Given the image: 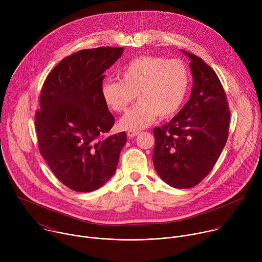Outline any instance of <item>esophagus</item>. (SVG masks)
Returning <instances> with one entry per match:
<instances>
[{"label": "esophagus", "instance_id": "34e87169", "mask_svg": "<svg viewBox=\"0 0 262 262\" xmlns=\"http://www.w3.org/2000/svg\"><path fill=\"white\" fill-rule=\"evenodd\" d=\"M139 134H140V130H138V129H129V130L127 132V136H128L129 138H134V137L138 136Z\"/></svg>", "mask_w": 262, "mask_h": 262}]
</instances>
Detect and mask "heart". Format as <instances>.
Returning <instances> with one entry per match:
<instances>
[{
    "mask_svg": "<svg viewBox=\"0 0 262 262\" xmlns=\"http://www.w3.org/2000/svg\"><path fill=\"white\" fill-rule=\"evenodd\" d=\"M120 81L101 85V95L108 107L122 113L137 97L139 102L122 117L124 129H139L155 118L166 119L181 107L191 84L190 69L182 60L142 56L130 60L119 71Z\"/></svg>",
    "mask_w": 262,
    "mask_h": 262,
    "instance_id": "heart-1",
    "label": "heart"
}]
</instances>
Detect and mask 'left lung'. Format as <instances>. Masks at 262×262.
Here are the masks:
<instances>
[{"label": "left lung", "mask_w": 262, "mask_h": 262, "mask_svg": "<svg viewBox=\"0 0 262 262\" xmlns=\"http://www.w3.org/2000/svg\"><path fill=\"white\" fill-rule=\"evenodd\" d=\"M185 54L194 80L190 99L169 123L154 129L155 169L176 189L193 188L209 174L225 147L230 122L216 73L201 58Z\"/></svg>", "instance_id": "1"}]
</instances>
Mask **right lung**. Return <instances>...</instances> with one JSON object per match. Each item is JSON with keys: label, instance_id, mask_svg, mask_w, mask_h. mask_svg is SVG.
<instances>
[{"label": "right lung", "instance_id": "add662e5", "mask_svg": "<svg viewBox=\"0 0 262 262\" xmlns=\"http://www.w3.org/2000/svg\"><path fill=\"white\" fill-rule=\"evenodd\" d=\"M123 48L82 50L62 59L41 88L35 113L39 152L70 190L88 193L115 173L126 133L106 136L115 122L101 95L103 72Z\"/></svg>", "mask_w": 262, "mask_h": 262}]
</instances>
